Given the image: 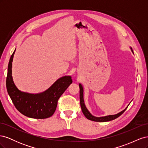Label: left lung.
I'll return each mask as SVG.
<instances>
[{
	"instance_id": "obj_1",
	"label": "left lung",
	"mask_w": 148,
	"mask_h": 148,
	"mask_svg": "<svg viewBox=\"0 0 148 148\" xmlns=\"http://www.w3.org/2000/svg\"><path fill=\"white\" fill-rule=\"evenodd\" d=\"M132 52L133 53V51L132 47H130ZM134 54V53H133ZM79 100H80V106H81L82 107V110L83 114L84 115L85 117H86L88 119L92 120V121H95V122H109V121L114 120L115 119L118 118L119 116L122 115L124 112L127 109L128 106L125 108L123 110L121 111L120 112L115 114V115H107L105 116V117H95V116H93L90 112H89V110L87 109L86 106L84 104V99H83V88L82 86V85L81 84H79ZM129 106V104H128Z\"/></svg>"
}]
</instances>
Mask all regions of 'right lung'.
Wrapping results in <instances>:
<instances>
[{"label": "right lung", "mask_w": 148, "mask_h": 148, "mask_svg": "<svg viewBox=\"0 0 148 148\" xmlns=\"http://www.w3.org/2000/svg\"><path fill=\"white\" fill-rule=\"evenodd\" d=\"M15 50L8 63L6 79L7 92L13 104L20 113L29 118L43 119L51 117L56 110L58 100L72 83L71 77L65 76L60 78L47 90L41 93L22 92L15 86L12 76V62Z\"/></svg>", "instance_id": "add662e5"}]
</instances>
